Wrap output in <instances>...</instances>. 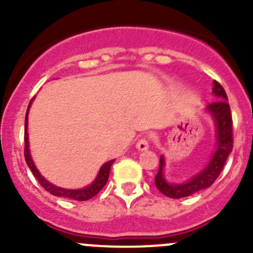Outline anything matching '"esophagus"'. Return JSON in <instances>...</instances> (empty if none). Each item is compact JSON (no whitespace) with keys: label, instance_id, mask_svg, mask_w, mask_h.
Returning a JSON list of instances; mask_svg holds the SVG:
<instances>
[{"label":"esophagus","instance_id":"esophagus-1","mask_svg":"<svg viewBox=\"0 0 253 253\" xmlns=\"http://www.w3.org/2000/svg\"><path fill=\"white\" fill-rule=\"evenodd\" d=\"M136 147L138 150H147L149 148V141L147 138H141L137 142Z\"/></svg>","mask_w":253,"mask_h":253}]
</instances>
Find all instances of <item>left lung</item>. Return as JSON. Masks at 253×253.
I'll return each mask as SVG.
<instances>
[{
    "label": "left lung",
    "mask_w": 253,
    "mask_h": 253,
    "mask_svg": "<svg viewBox=\"0 0 253 253\" xmlns=\"http://www.w3.org/2000/svg\"><path fill=\"white\" fill-rule=\"evenodd\" d=\"M211 91L218 98V101L209 104L205 110L207 114L211 115L214 121V126H215V150L205 169H202L198 174L193 175L192 177L182 183H171L165 178V159L162 155L159 170L155 176V186L167 197H188V196L213 185L216 177L220 175L224 164L233 150V117H231L230 106L228 104V96H226L223 86L216 81L213 82V90Z\"/></svg>",
    "instance_id": "obj_1"
}]
</instances>
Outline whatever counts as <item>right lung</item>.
<instances>
[{
	"instance_id": "add662e5",
	"label": "right lung",
	"mask_w": 253,
	"mask_h": 253,
	"mask_svg": "<svg viewBox=\"0 0 253 253\" xmlns=\"http://www.w3.org/2000/svg\"><path fill=\"white\" fill-rule=\"evenodd\" d=\"M33 100L32 99L29 103V106H28L27 110V115H25V131H24V142H25V149H24V157H25V162H27V165L29 167V169L32 170L33 175L37 177V180L39 181L40 185L50 192L51 195L57 196V197H65V198H71V200H76V201H86L93 198L101 188L105 186V183L108 182L109 178V174H110V169L111 165L115 160H110V162H106L105 164L101 165L100 170H99L98 175H96L95 180L88 185L86 187L83 188H78V190H70V188H62L58 187V186L53 185V183L48 182L46 178L44 177L42 174L39 172V170L37 169L35 167L34 162H33L32 154H30V149H29V136H28V114H29V109L30 105H32Z\"/></svg>"
}]
</instances>
